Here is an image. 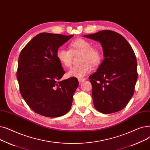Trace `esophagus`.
Listing matches in <instances>:
<instances>
[{"mask_svg": "<svg viewBox=\"0 0 150 150\" xmlns=\"http://www.w3.org/2000/svg\"><path fill=\"white\" fill-rule=\"evenodd\" d=\"M85 79H84V78H79V79H78V81H79V82H83L84 81H85Z\"/></svg>", "mask_w": 150, "mask_h": 150, "instance_id": "1", "label": "esophagus"}]
</instances>
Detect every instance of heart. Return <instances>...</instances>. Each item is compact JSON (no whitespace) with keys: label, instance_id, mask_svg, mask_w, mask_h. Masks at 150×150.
Segmentation results:
<instances>
[{"label":"heart","instance_id":"obj_1","mask_svg":"<svg viewBox=\"0 0 150 150\" xmlns=\"http://www.w3.org/2000/svg\"><path fill=\"white\" fill-rule=\"evenodd\" d=\"M71 51L63 47L58 49L56 52L57 59L62 65L65 67H69L73 62V52L77 51L82 52L81 62H83L79 66L71 68L67 75L68 77L82 78L92 69L93 65H98L102 59V53L100 49L96 47H91L90 42L82 38L77 39L71 42L69 45Z\"/></svg>","mask_w":150,"mask_h":150}]
</instances>
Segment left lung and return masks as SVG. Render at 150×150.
Returning <instances> with one entry per match:
<instances>
[{"mask_svg": "<svg viewBox=\"0 0 150 150\" xmlns=\"http://www.w3.org/2000/svg\"><path fill=\"white\" fill-rule=\"evenodd\" d=\"M101 44L104 59L89 76L95 109L104 114L122 110L132 97L137 80V59L120 34L105 30L84 35Z\"/></svg>", "mask_w": 150, "mask_h": 150, "instance_id": "left-lung-1", "label": "left lung"}]
</instances>
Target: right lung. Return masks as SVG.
I'll use <instances>...</instances> for the list:
<instances>
[{"instance_id": "obj_1", "label": "right lung", "mask_w": 150, "mask_h": 150, "mask_svg": "<svg viewBox=\"0 0 150 150\" xmlns=\"http://www.w3.org/2000/svg\"><path fill=\"white\" fill-rule=\"evenodd\" d=\"M73 37L41 33L21 51L17 71L21 94L30 109L41 115L59 117L69 112L79 82L60 80L63 74L56 52Z\"/></svg>"}]
</instances>
